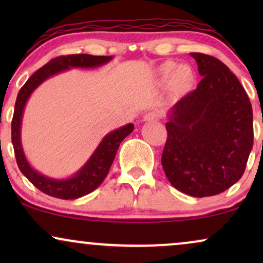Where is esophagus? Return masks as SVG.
Here are the masks:
<instances>
[{
  "instance_id": "esophagus-1",
  "label": "esophagus",
  "mask_w": 263,
  "mask_h": 263,
  "mask_svg": "<svg viewBox=\"0 0 263 263\" xmlns=\"http://www.w3.org/2000/svg\"><path fill=\"white\" fill-rule=\"evenodd\" d=\"M162 117V114L161 111H149V112H147L146 115L143 116V121H157V120H159Z\"/></svg>"
}]
</instances>
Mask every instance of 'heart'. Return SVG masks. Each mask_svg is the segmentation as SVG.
<instances>
[{"label": "heart", "instance_id": "b5f03b06", "mask_svg": "<svg viewBox=\"0 0 263 263\" xmlns=\"http://www.w3.org/2000/svg\"><path fill=\"white\" fill-rule=\"evenodd\" d=\"M161 73L164 78H171L174 74V79L179 84H186L192 80V71L186 66H179L177 68L176 63L167 62L162 65Z\"/></svg>", "mask_w": 263, "mask_h": 263}]
</instances>
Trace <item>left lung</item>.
Listing matches in <instances>:
<instances>
[{
	"mask_svg": "<svg viewBox=\"0 0 263 263\" xmlns=\"http://www.w3.org/2000/svg\"><path fill=\"white\" fill-rule=\"evenodd\" d=\"M190 55L203 79L171 108L162 167L174 188L203 198L242 177L253 146L252 106L224 63L203 53Z\"/></svg>",
	"mask_w": 263,
	"mask_h": 263,
	"instance_id": "1",
	"label": "left lung"
}]
</instances>
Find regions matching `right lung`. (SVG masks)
<instances>
[{"label":"right lung","instance_id":"1","mask_svg":"<svg viewBox=\"0 0 263 263\" xmlns=\"http://www.w3.org/2000/svg\"><path fill=\"white\" fill-rule=\"evenodd\" d=\"M111 59L112 57L90 55V54H71V55L66 57H57L42 66L41 69H38L27 80L25 85L21 87L20 92H18L16 105H14L13 119L11 123L12 144H13L18 168L35 188L50 197L69 200V199L84 197V195L93 192L106 178L120 143L134 131L135 126L134 123H128V125L115 129L105 136L104 140L100 142L98 148L89 158V161L73 177L68 178V179H53V178L45 177L33 170L23 152L22 143H21V123H22L26 102L31 93L44 80L49 79L53 75L62 73L70 68H96V66L106 64Z\"/></svg>","mask_w":263,"mask_h":263}]
</instances>
